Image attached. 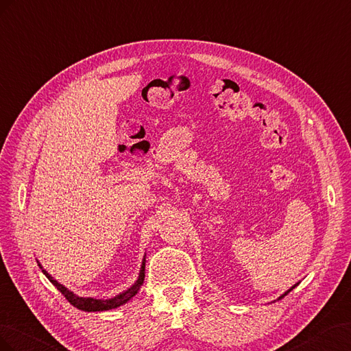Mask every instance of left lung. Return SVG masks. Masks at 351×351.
<instances>
[{"label": "left lung", "mask_w": 351, "mask_h": 351, "mask_svg": "<svg viewBox=\"0 0 351 351\" xmlns=\"http://www.w3.org/2000/svg\"><path fill=\"white\" fill-rule=\"evenodd\" d=\"M295 287H297V284H295V285H293L291 288H289V289H288V291H285V293H284L282 295H279V297H278V300H281V298H284V297H285V295H287V294H288L289 291H291V289H293V288H295Z\"/></svg>", "instance_id": "8db88e82"}]
</instances>
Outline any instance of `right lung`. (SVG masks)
I'll return each mask as SVG.
<instances>
[{
	"instance_id": "obj_1",
	"label": "right lung",
	"mask_w": 351,
	"mask_h": 351,
	"mask_svg": "<svg viewBox=\"0 0 351 351\" xmlns=\"http://www.w3.org/2000/svg\"><path fill=\"white\" fill-rule=\"evenodd\" d=\"M36 262H38V260H36ZM38 266L41 267L43 274L49 279V282H51L58 289V291L67 298V302L72 306H75L76 308L84 310V312H104V310H112V308H116V307L126 304L129 300L138 294L139 288H141V285L144 282V278H145V254H144L141 269H139L136 281L131 287L126 288L125 291L119 293L117 295H114L112 298H106V300L104 298H94V297H79L73 291H70L69 288H66L64 285H62L58 281H56V279L47 272V270L43 267V265L39 262H38Z\"/></svg>"
}]
</instances>
